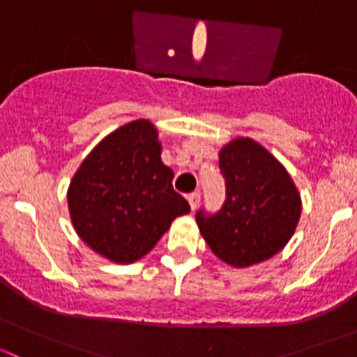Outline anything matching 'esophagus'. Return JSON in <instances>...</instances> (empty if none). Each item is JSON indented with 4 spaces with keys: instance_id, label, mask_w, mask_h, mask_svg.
<instances>
[{
    "instance_id": "esophagus-1",
    "label": "esophagus",
    "mask_w": 357,
    "mask_h": 357,
    "mask_svg": "<svg viewBox=\"0 0 357 357\" xmlns=\"http://www.w3.org/2000/svg\"><path fill=\"white\" fill-rule=\"evenodd\" d=\"M188 202H190V207H192V211H195V208L199 207V204H200V192L190 193Z\"/></svg>"
}]
</instances>
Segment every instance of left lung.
<instances>
[{"label": "left lung", "instance_id": "left-lung-1", "mask_svg": "<svg viewBox=\"0 0 357 357\" xmlns=\"http://www.w3.org/2000/svg\"><path fill=\"white\" fill-rule=\"evenodd\" d=\"M219 169L226 200L215 214L197 212L202 236L233 268L268 261L289 243L301 219V195L290 174L250 138L222 146Z\"/></svg>", "mask_w": 357, "mask_h": 357}]
</instances>
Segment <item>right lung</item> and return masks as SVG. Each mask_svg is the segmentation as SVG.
Wrapping results in <instances>:
<instances>
[{
    "mask_svg": "<svg viewBox=\"0 0 357 357\" xmlns=\"http://www.w3.org/2000/svg\"><path fill=\"white\" fill-rule=\"evenodd\" d=\"M160 150L155 126L138 119L103 138L72 178L67 202L74 229L112 262L142 259L178 215L190 212Z\"/></svg>",
    "mask_w": 357,
    "mask_h": 357,
    "instance_id": "right-lung-1",
    "label": "right lung"
}]
</instances>
